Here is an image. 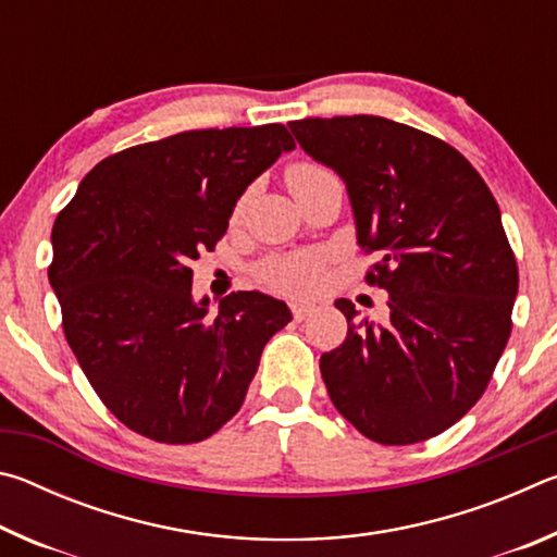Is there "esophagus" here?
<instances>
[{"mask_svg": "<svg viewBox=\"0 0 557 557\" xmlns=\"http://www.w3.org/2000/svg\"><path fill=\"white\" fill-rule=\"evenodd\" d=\"M289 309H292V317H295L297 322H305L307 317L314 314L317 307L312 305V301H292Z\"/></svg>", "mask_w": 557, "mask_h": 557, "instance_id": "obj_1", "label": "esophagus"}]
</instances>
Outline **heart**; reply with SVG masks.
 I'll use <instances>...</instances> for the list:
<instances>
[{
	"label": "heart",
	"mask_w": 557,
	"mask_h": 557,
	"mask_svg": "<svg viewBox=\"0 0 557 557\" xmlns=\"http://www.w3.org/2000/svg\"><path fill=\"white\" fill-rule=\"evenodd\" d=\"M324 176H332L324 166L301 162V164L289 166L287 184L292 191H297L299 186L312 184L317 178H324ZM240 211H243V201H238V206H235V215H240ZM319 270H322V260H319V256L275 258L260 268V280L272 289L307 292L317 285Z\"/></svg>",
	"instance_id": "1"
}]
</instances>
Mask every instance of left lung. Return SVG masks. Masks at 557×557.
<instances>
[{
  "label": "left lung",
  "mask_w": 557,
  "mask_h": 557,
  "mask_svg": "<svg viewBox=\"0 0 557 557\" xmlns=\"http://www.w3.org/2000/svg\"><path fill=\"white\" fill-rule=\"evenodd\" d=\"M351 201L356 240L379 252L371 285L385 324L336 299L348 332L319 361L329 398L381 445H414L482 398L511 334L518 268L502 211L455 147L400 122L354 115L289 122Z\"/></svg>",
  "instance_id": "1"
}]
</instances>
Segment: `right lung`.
<instances>
[{"label":"right lung","mask_w":557,"mask_h":557,"mask_svg":"<svg viewBox=\"0 0 557 557\" xmlns=\"http://www.w3.org/2000/svg\"><path fill=\"white\" fill-rule=\"evenodd\" d=\"M282 125L191 129L102 159L51 231L63 332L108 410L154 442L191 445L240 410L285 301L233 292L211 312L191 260L213 250L256 178L292 152Z\"/></svg>","instance_id":"right-lung-1"}]
</instances>
